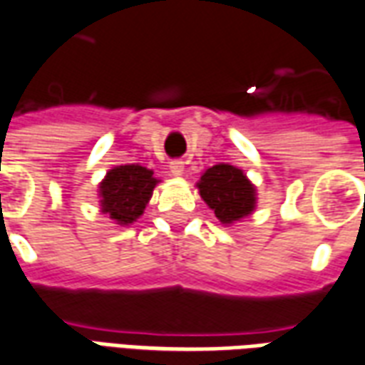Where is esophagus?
I'll list each match as a JSON object with an SVG mask.
<instances>
[{
    "label": "esophagus",
    "mask_w": 365,
    "mask_h": 365,
    "mask_svg": "<svg viewBox=\"0 0 365 365\" xmlns=\"http://www.w3.org/2000/svg\"><path fill=\"white\" fill-rule=\"evenodd\" d=\"M185 166H183L182 160H172L170 162V174L172 175H182Z\"/></svg>",
    "instance_id": "1"
}]
</instances>
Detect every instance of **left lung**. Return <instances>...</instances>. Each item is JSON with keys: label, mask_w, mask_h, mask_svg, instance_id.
Here are the masks:
<instances>
[{"label": "left lung", "mask_w": 365, "mask_h": 365, "mask_svg": "<svg viewBox=\"0 0 365 365\" xmlns=\"http://www.w3.org/2000/svg\"><path fill=\"white\" fill-rule=\"evenodd\" d=\"M203 201L215 210L222 224H232L247 217L255 209L257 193L244 170L230 164H217L205 170L197 183Z\"/></svg>", "instance_id": "left-lung-1"}]
</instances>
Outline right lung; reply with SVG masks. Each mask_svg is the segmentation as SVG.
Instances as JSON below:
<instances>
[{"mask_svg": "<svg viewBox=\"0 0 365 365\" xmlns=\"http://www.w3.org/2000/svg\"><path fill=\"white\" fill-rule=\"evenodd\" d=\"M156 183L153 170L145 166H115L100 182V209L118 224L135 222L150 201Z\"/></svg>", "mask_w": 365, "mask_h": 365, "instance_id": "obj_1", "label": "right lung"}]
</instances>
